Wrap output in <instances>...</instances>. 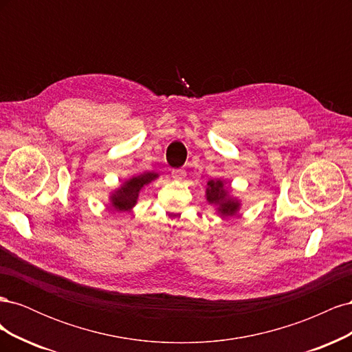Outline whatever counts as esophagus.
I'll return each instance as SVG.
<instances>
[{
  "label": "esophagus",
  "mask_w": 352,
  "mask_h": 352,
  "mask_svg": "<svg viewBox=\"0 0 352 352\" xmlns=\"http://www.w3.org/2000/svg\"><path fill=\"white\" fill-rule=\"evenodd\" d=\"M185 176H186V172H185V170H182V168H180V170H173V172H172V177L176 180V182H182V180L185 179Z\"/></svg>",
  "instance_id": "obj_1"
}]
</instances>
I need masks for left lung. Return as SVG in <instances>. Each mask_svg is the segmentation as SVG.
Instances as JSON below:
<instances>
[{
	"label": "left lung",
	"instance_id": "8db88e82",
	"mask_svg": "<svg viewBox=\"0 0 352 352\" xmlns=\"http://www.w3.org/2000/svg\"><path fill=\"white\" fill-rule=\"evenodd\" d=\"M206 199L220 217L236 216L241 210V199L232 195V188L225 179H211L206 186Z\"/></svg>",
	"mask_w": 352,
	"mask_h": 352
}]
</instances>
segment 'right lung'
I'll return each instance as SVG.
<instances>
[{"label": "right lung", "instance_id": "1", "mask_svg": "<svg viewBox=\"0 0 352 352\" xmlns=\"http://www.w3.org/2000/svg\"><path fill=\"white\" fill-rule=\"evenodd\" d=\"M158 177H160V175L155 172H146V173L135 175L132 177L124 179L120 186H117L114 190H111L110 192V195H109L110 206L117 212L131 211L136 206L141 190L146 185L154 182V180Z\"/></svg>", "mask_w": 352, "mask_h": 352}]
</instances>
